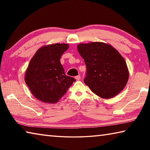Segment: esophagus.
Returning <instances> with one entry per match:
<instances>
[{
	"label": "esophagus",
	"instance_id": "obj_1",
	"mask_svg": "<svg viewBox=\"0 0 150 150\" xmlns=\"http://www.w3.org/2000/svg\"><path fill=\"white\" fill-rule=\"evenodd\" d=\"M75 79H76V80H77V81L80 80V79H81V76H80V75H77V76H76V77H75Z\"/></svg>",
	"mask_w": 150,
	"mask_h": 150
}]
</instances>
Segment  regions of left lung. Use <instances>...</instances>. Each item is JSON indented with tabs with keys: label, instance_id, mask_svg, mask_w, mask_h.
Listing matches in <instances>:
<instances>
[{
	"label": "left lung",
	"instance_id": "obj_1",
	"mask_svg": "<svg viewBox=\"0 0 150 150\" xmlns=\"http://www.w3.org/2000/svg\"><path fill=\"white\" fill-rule=\"evenodd\" d=\"M87 68L84 82L96 95L113 97L122 91L128 80L126 63L117 50L103 42L77 45Z\"/></svg>",
	"mask_w": 150,
	"mask_h": 150
}]
</instances>
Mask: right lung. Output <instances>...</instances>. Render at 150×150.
I'll list each match as a JSON object with an SVG mask.
<instances>
[{"mask_svg": "<svg viewBox=\"0 0 150 150\" xmlns=\"http://www.w3.org/2000/svg\"><path fill=\"white\" fill-rule=\"evenodd\" d=\"M69 47L55 44L37 51L28 67L25 82L35 98L44 103H57L67 92L75 79L65 75L60 58Z\"/></svg>", "mask_w": 150, "mask_h": 150, "instance_id": "right-lung-1", "label": "right lung"}]
</instances>
